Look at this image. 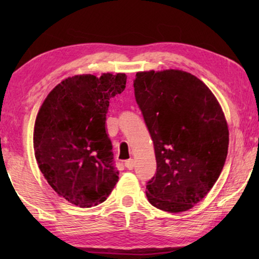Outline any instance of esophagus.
Segmentation results:
<instances>
[{
	"label": "esophagus",
	"mask_w": 259,
	"mask_h": 259,
	"mask_svg": "<svg viewBox=\"0 0 259 259\" xmlns=\"http://www.w3.org/2000/svg\"><path fill=\"white\" fill-rule=\"evenodd\" d=\"M124 164H125V168H126V169L133 170L134 166H135V161H134V159H129V160L125 161Z\"/></svg>",
	"instance_id": "34e87169"
}]
</instances>
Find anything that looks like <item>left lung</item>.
Wrapping results in <instances>:
<instances>
[{
  "label": "left lung",
  "mask_w": 259,
  "mask_h": 259,
  "mask_svg": "<svg viewBox=\"0 0 259 259\" xmlns=\"http://www.w3.org/2000/svg\"><path fill=\"white\" fill-rule=\"evenodd\" d=\"M134 88L156 159L147 199L163 211H186L208 194L225 164L224 113L202 81L179 69L138 72Z\"/></svg>",
  "instance_id": "obj_1"
}]
</instances>
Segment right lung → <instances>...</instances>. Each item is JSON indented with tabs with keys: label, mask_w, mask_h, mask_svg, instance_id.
I'll return each instance as SVG.
<instances>
[{
	"label": "right lung",
	"mask_w": 259,
	"mask_h": 259,
	"mask_svg": "<svg viewBox=\"0 0 259 259\" xmlns=\"http://www.w3.org/2000/svg\"><path fill=\"white\" fill-rule=\"evenodd\" d=\"M125 82L124 73L68 77L50 91L35 120L38 168L57 194L81 208L104 202L119 179L105 123L109 99Z\"/></svg>",
	"instance_id": "1"
}]
</instances>
